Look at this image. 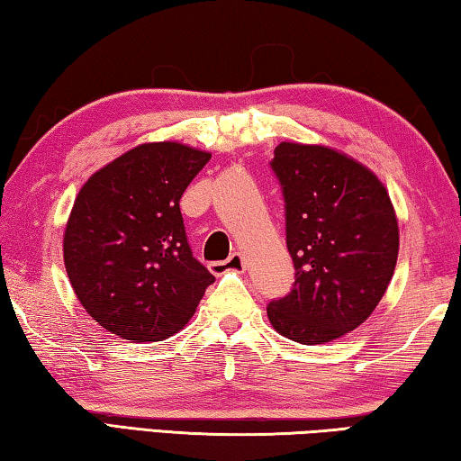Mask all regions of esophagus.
<instances>
[{"label": "esophagus", "mask_w": 461, "mask_h": 461, "mask_svg": "<svg viewBox=\"0 0 461 461\" xmlns=\"http://www.w3.org/2000/svg\"><path fill=\"white\" fill-rule=\"evenodd\" d=\"M244 268H246V262H244V256H241L240 252H233L225 262H212V264H209V270L215 272V275H221V272H225V270L240 272Z\"/></svg>", "instance_id": "esophagus-1"}]
</instances>
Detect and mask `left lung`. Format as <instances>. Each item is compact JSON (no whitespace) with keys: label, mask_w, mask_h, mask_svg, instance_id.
I'll return each mask as SVG.
<instances>
[{"label":"left lung","mask_w":461,"mask_h":461,"mask_svg":"<svg viewBox=\"0 0 461 461\" xmlns=\"http://www.w3.org/2000/svg\"><path fill=\"white\" fill-rule=\"evenodd\" d=\"M285 197L293 291L267 307L285 338L317 346L354 331L376 309L399 258L386 186L333 148L280 142L270 162Z\"/></svg>","instance_id":"left-lung-1"}]
</instances>
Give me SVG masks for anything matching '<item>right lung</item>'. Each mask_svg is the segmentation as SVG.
<instances>
[{"label": "right lung", "instance_id": "right-lung-1", "mask_svg": "<svg viewBox=\"0 0 461 461\" xmlns=\"http://www.w3.org/2000/svg\"><path fill=\"white\" fill-rule=\"evenodd\" d=\"M212 154L148 142L99 168L68 215L62 256L85 311L131 343L162 341L189 323L215 276L193 258L183 193Z\"/></svg>", "mask_w": 461, "mask_h": 461}]
</instances>
